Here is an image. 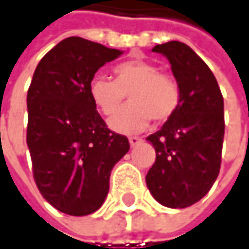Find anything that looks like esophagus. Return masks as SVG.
Instances as JSON below:
<instances>
[{"label": "esophagus", "instance_id": "obj_1", "mask_svg": "<svg viewBox=\"0 0 249 249\" xmlns=\"http://www.w3.org/2000/svg\"><path fill=\"white\" fill-rule=\"evenodd\" d=\"M142 142V140L140 137H129V145L131 147H137Z\"/></svg>", "mask_w": 249, "mask_h": 249}]
</instances>
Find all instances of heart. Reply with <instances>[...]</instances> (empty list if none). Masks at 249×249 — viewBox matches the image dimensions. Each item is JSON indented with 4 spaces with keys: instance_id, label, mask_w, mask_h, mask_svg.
I'll use <instances>...</instances> for the list:
<instances>
[{
    "instance_id": "1",
    "label": "heart",
    "mask_w": 249,
    "mask_h": 249,
    "mask_svg": "<svg viewBox=\"0 0 249 249\" xmlns=\"http://www.w3.org/2000/svg\"><path fill=\"white\" fill-rule=\"evenodd\" d=\"M89 98L104 115H112L125 94L129 104L111 120L109 126L117 132H137L147 128L151 120L167 121L179 107L181 91L177 81L161 74L160 68L145 59H129L114 67V81L95 75L88 85Z\"/></svg>"
}]
</instances>
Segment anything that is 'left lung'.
Listing matches in <instances>:
<instances>
[{"label":"left lung","mask_w":249,"mask_h":249,"mask_svg":"<svg viewBox=\"0 0 249 249\" xmlns=\"http://www.w3.org/2000/svg\"><path fill=\"white\" fill-rule=\"evenodd\" d=\"M152 51L170 61L181 102L161 129L147 137L157 158L145 181L161 205L187 208L207 195L219 174L224 98L213 71L187 44L170 41Z\"/></svg>","instance_id":"8db88e82"}]
</instances>
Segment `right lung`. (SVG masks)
I'll return each mask as SVG.
<instances>
[{
	"mask_svg": "<svg viewBox=\"0 0 249 249\" xmlns=\"http://www.w3.org/2000/svg\"><path fill=\"white\" fill-rule=\"evenodd\" d=\"M121 54L70 36L35 68L27 95V145L38 190L64 214L95 213L107 198L111 171L129 149L126 137L107 128L88 92L95 72Z\"/></svg>",
	"mask_w": 249,
	"mask_h": 249,
	"instance_id": "add662e5",
	"label": "right lung"
}]
</instances>
